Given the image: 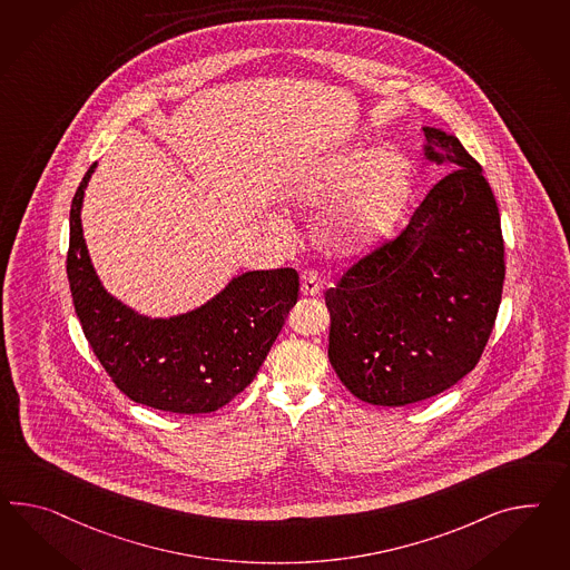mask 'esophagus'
<instances>
[{
  "mask_svg": "<svg viewBox=\"0 0 570 570\" xmlns=\"http://www.w3.org/2000/svg\"><path fill=\"white\" fill-rule=\"evenodd\" d=\"M322 292L321 278L314 271H306L302 275V295H318Z\"/></svg>",
  "mask_w": 570,
  "mask_h": 570,
  "instance_id": "obj_1",
  "label": "esophagus"
}]
</instances>
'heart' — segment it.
I'll use <instances>...</instances> for the list:
<instances>
[{
  "mask_svg": "<svg viewBox=\"0 0 570 570\" xmlns=\"http://www.w3.org/2000/svg\"><path fill=\"white\" fill-rule=\"evenodd\" d=\"M405 161L384 148H336L307 165L285 190L295 213L318 210L314 244L335 258H353L374 248L394 227L407 203ZM275 232L285 223L271 219Z\"/></svg>",
  "mask_w": 570,
  "mask_h": 570,
  "instance_id": "obj_1",
  "label": "heart"
}]
</instances>
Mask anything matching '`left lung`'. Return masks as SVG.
<instances>
[{
    "label": "left lung",
    "mask_w": 570,
    "mask_h": 570,
    "mask_svg": "<svg viewBox=\"0 0 570 570\" xmlns=\"http://www.w3.org/2000/svg\"><path fill=\"white\" fill-rule=\"evenodd\" d=\"M423 159L449 176L401 235L326 292L328 360L360 401L403 407L451 389L482 357L504 283L497 198L453 134L423 126Z\"/></svg>",
    "instance_id": "left-lung-1"
}]
</instances>
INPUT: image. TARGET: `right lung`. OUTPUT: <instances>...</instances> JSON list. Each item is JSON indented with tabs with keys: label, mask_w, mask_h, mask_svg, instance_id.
<instances>
[{
	"label": "right lung",
	"mask_w": 570,
	"mask_h": 570,
	"mask_svg": "<svg viewBox=\"0 0 570 570\" xmlns=\"http://www.w3.org/2000/svg\"><path fill=\"white\" fill-rule=\"evenodd\" d=\"M97 163L70 208L68 281L85 336L117 389L134 403L171 413H210L258 374L289 309L299 275L293 268L248 271L190 312L150 318L102 287L82 234V200Z\"/></svg>",
	"instance_id": "1"
}]
</instances>
